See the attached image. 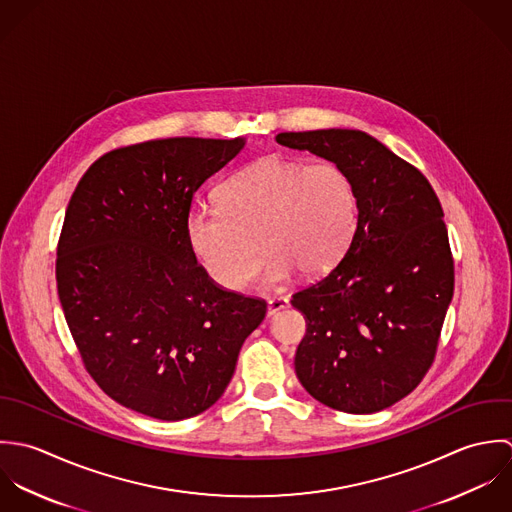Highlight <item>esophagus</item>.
<instances>
[{
	"instance_id": "1",
	"label": "esophagus",
	"mask_w": 512,
	"mask_h": 512,
	"mask_svg": "<svg viewBox=\"0 0 512 512\" xmlns=\"http://www.w3.org/2000/svg\"><path fill=\"white\" fill-rule=\"evenodd\" d=\"M287 307H289V299H287V297H273V299H269L267 312H269V316H271V314H277L279 310H283V308Z\"/></svg>"
}]
</instances>
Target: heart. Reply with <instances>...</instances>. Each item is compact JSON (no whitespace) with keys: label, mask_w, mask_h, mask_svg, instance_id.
<instances>
[{"label":"heart","mask_w":512,"mask_h":512,"mask_svg":"<svg viewBox=\"0 0 512 512\" xmlns=\"http://www.w3.org/2000/svg\"><path fill=\"white\" fill-rule=\"evenodd\" d=\"M215 198L219 209L190 211L186 231L207 273L231 291L253 277L257 245L267 283L291 269L301 277L326 273L358 223L352 178L330 160L267 156L225 180Z\"/></svg>","instance_id":"b5f03b06"}]
</instances>
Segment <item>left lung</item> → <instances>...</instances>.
Wrapping results in <instances>:
<instances>
[{
  "mask_svg": "<svg viewBox=\"0 0 512 512\" xmlns=\"http://www.w3.org/2000/svg\"><path fill=\"white\" fill-rule=\"evenodd\" d=\"M275 140L340 164L358 198L342 259L291 299L307 318L297 378L328 408H390L431 368L453 299L439 198L415 166L362 130L281 132Z\"/></svg>",
  "mask_w": 512,
  "mask_h": 512,
  "instance_id": "1",
  "label": "left lung"
}]
</instances>
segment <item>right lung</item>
<instances>
[{"instance_id": "add662e5", "label": "right lung", "mask_w": 512, "mask_h": 512, "mask_svg": "<svg viewBox=\"0 0 512 512\" xmlns=\"http://www.w3.org/2000/svg\"><path fill=\"white\" fill-rule=\"evenodd\" d=\"M243 138H164L103 154L77 184L57 293L85 370L108 398L162 421L211 408L267 303L219 287L186 221Z\"/></svg>"}]
</instances>
